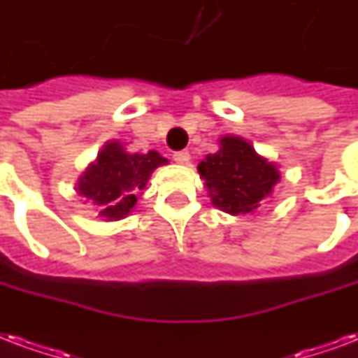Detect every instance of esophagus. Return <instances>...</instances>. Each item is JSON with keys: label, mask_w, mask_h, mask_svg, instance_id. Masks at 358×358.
<instances>
[{"label": "esophagus", "mask_w": 358, "mask_h": 358, "mask_svg": "<svg viewBox=\"0 0 358 358\" xmlns=\"http://www.w3.org/2000/svg\"><path fill=\"white\" fill-rule=\"evenodd\" d=\"M173 159L176 161V163H180V165H185V163H189L191 155L187 150H180V152H174Z\"/></svg>", "instance_id": "obj_1"}]
</instances>
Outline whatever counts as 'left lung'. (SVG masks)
Instances as JSON below:
<instances>
[{
  "instance_id": "8db88e82",
  "label": "left lung",
  "mask_w": 358,
  "mask_h": 358,
  "mask_svg": "<svg viewBox=\"0 0 358 358\" xmlns=\"http://www.w3.org/2000/svg\"><path fill=\"white\" fill-rule=\"evenodd\" d=\"M220 150L199 163L212 204L229 214H250L280 180L278 169L240 136H223Z\"/></svg>"
}]
</instances>
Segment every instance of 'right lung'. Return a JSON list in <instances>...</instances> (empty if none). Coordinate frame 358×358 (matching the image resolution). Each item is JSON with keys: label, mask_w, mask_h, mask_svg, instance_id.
Masks as SVG:
<instances>
[{"label": "right lung", "mask_w": 358, "mask_h": 358, "mask_svg": "<svg viewBox=\"0 0 358 358\" xmlns=\"http://www.w3.org/2000/svg\"><path fill=\"white\" fill-rule=\"evenodd\" d=\"M165 163L167 159L154 150L127 154L120 143H108L78 182V193L99 210V215L120 220L135 206L136 195L146 187L152 171Z\"/></svg>", "instance_id": "1"}]
</instances>
